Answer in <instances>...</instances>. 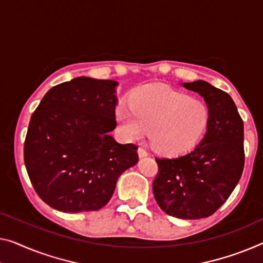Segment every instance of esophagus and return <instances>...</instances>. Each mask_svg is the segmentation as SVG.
<instances>
[{
    "label": "esophagus",
    "instance_id": "obj_1",
    "mask_svg": "<svg viewBox=\"0 0 263 263\" xmlns=\"http://www.w3.org/2000/svg\"><path fill=\"white\" fill-rule=\"evenodd\" d=\"M138 156H139V158H145V157H147V152L145 151L144 148L139 147L138 148Z\"/></svg>",
    "mask_w": 263,
    "mask_h": 263
}]
</instances>
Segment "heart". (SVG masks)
I'll use <instances>...</instances> for the list:
<instances>
[{"label": "heart", "mask_w": 263, "mask_h": 263, "mask_svg": "<svg viewBox=\"0 0 263 263\" xmlns=\"http://www.w3.org/2000/svg\"><path fill=\"white\" fill-rule=\"evenodd\" d=\"M128 109L119 107L116 119L128 140L150 132L157 154L177 157L199 143L208 128L210 112L202 100L166 85H145L130 93Z\"/></svg>", "instance_id": "obj_1"}]
</instances>
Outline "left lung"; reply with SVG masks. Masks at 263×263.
<instances>
[{"mask_svg":"<svg viewBox=\"0 0 263 263\" xmlns=\"http://www.w3.org/2000/svg\"><path fill=\"white\" fill-rule=\"evenodd\" d=\"M203 97L210 112L206 133L189 154L156 158L152 190L160 209L170 216L198 219L213 215L240 181L245 166L243 121L228 93L209 82H183Z\"/></svg>","mask_w":263,"mask_h":263,"instance_id":"1","label":"left lung"}]
</instances>
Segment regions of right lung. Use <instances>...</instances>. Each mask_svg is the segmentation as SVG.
Segmentation results:
<instances>
[{"instance_id":"add662e5","label":"right lung","mask_w":263,"mask_h":263,"mask_svg":"<svg viewBox=\"0 0 263 263\" xmlns=\"http://www.w3.org/2000/svg\"><path fill=\"white\" fill-rule=\"evenodd\" d=\"M115 80L74 78L45 94L25 140L26 169L40 198L62 213L99 210L138 147L117 143Z\"/></svg>"}]
</instances>
